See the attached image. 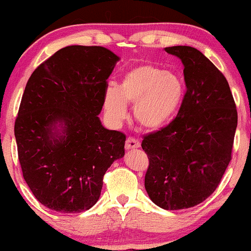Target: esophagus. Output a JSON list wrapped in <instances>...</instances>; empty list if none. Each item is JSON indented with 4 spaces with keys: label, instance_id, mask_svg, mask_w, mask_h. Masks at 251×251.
<instances>
[{
    "label": "esophagus",
    "instance_id": "1",
    "mask_svg": "<svg viewBox=\"0 0 251 251\" xmlns=\"http://www.w3.org/2000/svg\"><path fill=\"white\" fill-rule=\"evenodd\" d=\"M125 148H126V150L139 149V148H140V143H139V140H135V139H133V138H128V139L126 140Z\"/></svg>",
    "mask_w": 251,
    "mask_h": 251
}]
</instances>
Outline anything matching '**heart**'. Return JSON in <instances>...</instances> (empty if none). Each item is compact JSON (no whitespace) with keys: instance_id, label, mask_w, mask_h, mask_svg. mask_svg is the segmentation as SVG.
Segmentation results:
<instances>
[{"instance_id":"b5f03b06","label":"heart","mask_w":251,"mask_h":251,"mask_svg":"<svg viewBox=\"0 0 251 251\" xmlns=\"http://www.w3.org/2000/svg\"><path fill=\"white\" fill-rule=\"evenodd\" d=\"M183 98L179 75L153 65H139L125 72L118 87H106L102 105L113 125L125 120L127 105H134L135 123L148 131H157L174 119Z\"/></svg>"}]
</instances>
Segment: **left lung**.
Returning a JSON list of instances; mask_svg holds the SVG:
<instances>
[{"label":"left lung","instance_id":"obj_1","mask_svg":"<svg viewBox=\"0 0 251 251\" xmlns=\"http://www.w3.org/2000/svg\"><path fill=\"white\" fill-rule=\"evenodd\" d=\"M184 66L186 94L178 116L146 135L145 189L165 210L192 208L218 186L231 159L237 111L229 83L210 60L189 46L164 48Z\"/></svg>","mask_w":251,"mask_h":251}]
</instances>
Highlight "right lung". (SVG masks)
<instances>
[{
    "label": "right lung",
    "mask_w": 251,
    "mask_h": 251,
    "mask_svg": "<svg viewBox=\"0 0 251 251\" xmlns=\"http://www.w3.org/2000/svg\"><path fill=\"white\" fill-rule=\"evenodd\" d=\"M120 57L100 46H68L33 72L15 122L24 178L46 208L91 209L102 178L125 155V134L102 126L106 80Z\"/></svg>",
    "instance_id": "obj_1"
}]
</instances>
